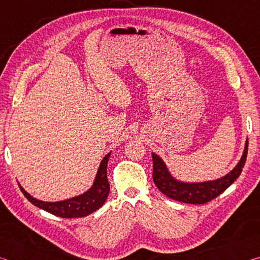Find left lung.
Here are the masks:
<instances>
[{
  "label": "left lung",
  "mask_w": 260,
  "mask_h": 260,
  "mask_svg": "<svg viewBox=\"0 0 260 260\" xmlns=\"http://www.w3.org/2000/svg\"><path fill=\"white\" fill-rule=\"evenodd\" d=\"M246 155H248V141L245 143L243 156H242L239 164L225 177L214 180V181L184 183L173 179L172 175L167 171L164 161L156 153H152V179L157 188L170 199L188 204H205L225 191L240 177L245 164Z\"/></svg>",
  "instance_id": "1"
}]
</instances>
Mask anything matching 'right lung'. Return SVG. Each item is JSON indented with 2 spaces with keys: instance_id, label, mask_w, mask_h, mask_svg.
Wrapping results in <instances>:
<instances>
[{
  "instance_id": "obj_1",
  "label": "right lung",
  "mask_w": 260,
  "mask_h": 260,
  "mask_svg": "<svg viewBox=\"0 0 260 260\" xmlns=\"http://www.w3.org/2000/svg\"><path fill=\"white\" fill-rule=\"evenodd\" d=\"M110 153L103 158L101 161L100 169L96 175L95 182L89 190L82 193L80 196L73 197L67 201L55 202V203H49V202H42L34 199L29 195L27 191L24 190V188L19 186L21 192L27 199L30 203L34 204L38 208L47 211L51 214H55L60 218H81L86 215L93 213L94 211L99 210L101 206L107 201L110 184L107 177V167L109 161Z\"/></svg>"
}]
</instances>
